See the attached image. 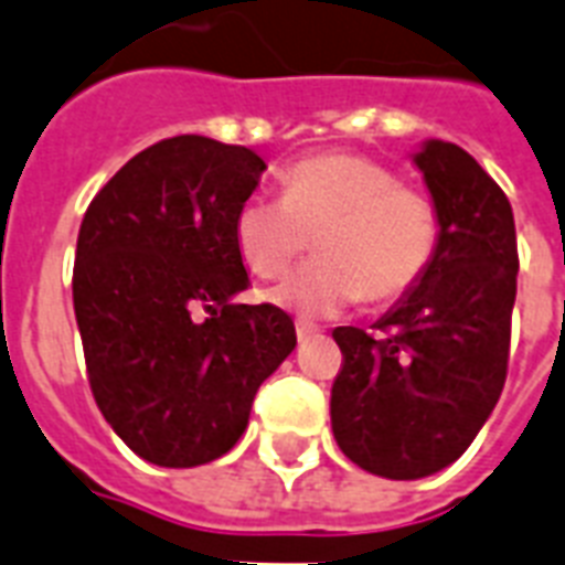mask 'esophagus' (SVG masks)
I'll return each instance as SVG.
<instances>
[{
	"mask_svg": "<svg viewBox=\"0 0 565 565\" xmlns=\"http://www.w3.org/2000/svg\"><path fill=\"white\" fill-rule=\"evenodd\" d=\"M296 337L298 342H310V339L319 337V328L310 322H296Z\"/></svg>",
	"mask_w": 565,
	"mask_h": 565,
	"instance_id": "esophagus-1",
	"label": "esophagus"
}]
</instances>
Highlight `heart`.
<instances>
[{
	"label": "heart",
	"mask_w": 565,
	"mask_h": 565,
	"mask_svg": "<svg viewBox=\"0 0 565 565\" xmlns=\"http://www.w3.org/2000/svg\"><path fill=\"white\" fill-rule=\"evenodd\" d=\"M278 182L281 196L243 200L235 243L258 278H281L313 237L319 255L273 292L292 313L322 319L360 298H403L438 258L441 214L383 162L316 153L287 164Z\"/></svg>",
	"instance_id": "obj_1"
}]
</instances>
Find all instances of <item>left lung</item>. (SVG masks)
I'll use <instances>...</instances> for the list:
<instances>
[{
	"label": "left lung",
	"mask_w": 565,
	"mask_h": 565,
	"mask_svg": "<svg viewBox=\"0 0 565 565\" xmlns=\"http://www.w3.org/2000/svg\"><path fill=\"white\" fill-rule=\"evenodd\" d=\"M415 164L441 214L438 258L377 333L333 330V438L386 479L438 473L473 444L505 386L520 269L511 203L473 156L433 139Z\"/></svg>",
	"instance_id": "left-lung-1"
}]
</instances>
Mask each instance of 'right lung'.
<instances>
[{
    "mask_svg": "<svg viewBox=\"0 0 565 565\" xmlns=\"http://www.w3.org/2000/svg\"><path fill=\"white\" fill-rule=\"evenodd\" d=\"M267 164L241 145L173 136L124 164L77 232L72 298L100 415L150 465L226 456L260 383L296 348L249 287L235 214Z\"/></svg>",
    "mask_w": 565,
    "mask_h": 565,
    "instance_id": "1",
    "label": "right lung"
}]
</instances>
